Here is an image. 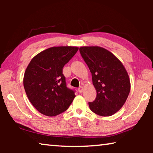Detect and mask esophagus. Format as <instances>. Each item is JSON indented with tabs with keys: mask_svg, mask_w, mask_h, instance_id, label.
Returning a JSON list of instances; mask_svg holds the SVG:
<instances>
[{
	"mask_svg": "<svg viewBox=\"0 0 153 153\" xmlns=\"http://www.w3.org/2000/svg\"><path fill=\"white\" fill-rule=\"evenodd\" d=\"M83 87L82 86H80V87H79V88H78V91L79 92V93H82V92H83Z\"/></svg>",
	"mask_w": 153,
	"mask_h": 153,
	"instance_id": "obj_1",
	"label": "esophagus"
}]
</instances>
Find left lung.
Segmentation results:
<instances>
[{
	"mask_svg": "<svg viewBox=\"0 0 153 153\" xmlns=\"http://www.w3.org/2000/svg\"><path fill=\"white\" fill-rule=\"evenodd\" d=\"M79 53L92 74L97 90L94 101L88 102L90 110L107 117L123 107L130 91V81L122 63L107 49L100 46H82Z\"/></svg>",
	"mask_w": 153,
	"mask_h": 153,
	"instance_id": "obj_1",
	"label": "left lung"
}]
</instances>
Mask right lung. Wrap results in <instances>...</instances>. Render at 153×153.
<instances>
[{
  "label": "right lung",
  "instance_id": "add662e5",
  "mask_svg": "<svg viewBox=\"0 0 153 153\" xmlns=\"http://www.w3.org/2000/svg\"><path fill=\"white\" fill-rule=\"evenodd\" d=\"M77 46H54L40 52L25 69L24 86L28 99L40 113L53 117L65 111L75 92L67 87L63 67L78 51Z\"/></svg>",
  "mask_w": 153,
  "mask_h": 153
}]
</instances>
